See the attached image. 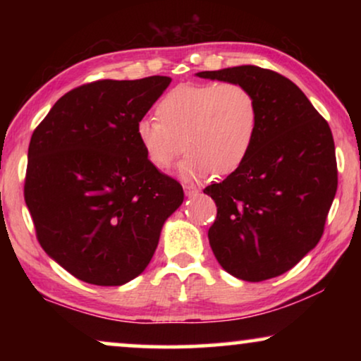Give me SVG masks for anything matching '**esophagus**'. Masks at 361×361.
I'll list each match as a JSON object with an SVG mask.
<instances>
[{
  "label": "esophagus",
  "mask_w": 361,
  "mask_h": 361,
  "mask_svg": "<svg viewBox=\"0 0 361 361\" xmlns=\"http://www.w3.org/2000/svg\"><path fill=\"white\" fill-rule=\"evenodd\" d=\"M184 192L187 197H192V195L199 194V187H195L194 184H184Z\"/></svg>",
  "instance_id": "obj_1"
}]
</instances>
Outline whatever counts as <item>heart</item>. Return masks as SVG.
Here are the masks:
<instances>
[{
	"mask_svg": "<svg viewBox=\"0 0 361 361\" xmlns=\"http://www.w3.org/2000/svg\"><path fill=\"white\" fill-rule=\"evenodd\" d=\"M156 118L137 121L135 130L146 159L166 171L184 147L179 176L194 182L243 166L258 135L259 105L241 83H180L157 102Z\"/></svg>",
	"mask_w": 361,
	"mask_h": 361,
	"instance_id": "b5f03b06",
	"label": "heart"
}]
</instances>
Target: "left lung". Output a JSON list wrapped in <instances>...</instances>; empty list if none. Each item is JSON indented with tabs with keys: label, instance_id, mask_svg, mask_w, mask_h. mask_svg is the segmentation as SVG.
Here are the masks:
<instances>
[{
	"label": "left lung",
	"instance_id": "1",
	"mask_svg": "<svg viewBox=\"0 0 361 361\" xmlns=\"http://www.w3.org/2000/svg\"><path fill=\"white\" fill-rule=\"evenodd\" d=\"M197 77L241 83L259 105L258 135L243 166L204 189L216 205L212 251L235 278H276L324 233L338 182L332 131L302 90L278 72L240 66Z\"/></svg>",
	"mask_w": 361,
	"mask_h": 361
}]
</instances>
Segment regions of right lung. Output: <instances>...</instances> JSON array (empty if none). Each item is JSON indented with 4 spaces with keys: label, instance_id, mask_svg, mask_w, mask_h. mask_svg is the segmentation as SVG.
<instances>
[{
    "label": "right lung",
    "instance_id": "obj_1",
    "mask_svg": "<svg viewBox=\"0 0 361 361\" xmlns=\"http://www.w3.org/2000/svg\"><path fill=\"white\" fill-rule=\"evenodd\" d=\"M171 78L97 80L59 98L34 130L24 200L42 250L77 279L121 286L154 255L182 185L149 164L136 125Z\"/></svg>",
    "mask_w": 361,
    "mask_h": 361
}]
</instances>
